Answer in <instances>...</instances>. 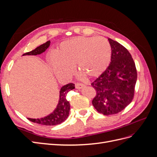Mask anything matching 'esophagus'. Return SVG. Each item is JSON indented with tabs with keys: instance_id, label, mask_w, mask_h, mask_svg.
<instances>
[{
	"instance_id": "obj_1",
	"label": "esophagus",
	"mask_w": 157,
	"mask_h": 157,
	"mask_svg": "<svg viewBox=\"0 0 157 157\" xmlns=\"http://www.w3.org/2000/svg\"><path fill=\"white\" fill-rule=\"evenodd\" d=\"M84 87V85L82 84H75V88L77 89H81Z\"/></svg>"
}]
</instances>
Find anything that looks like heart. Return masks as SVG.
<instances>
[{
	"instance_id": "1",
	"label": "heart",
	"mask_w": 157,
	"mask_h": 157,
	"mask_svg": "<svg viewBox=\"0 0 157 157\" xmlns=\"http://www.w3.org/2000/svg\"><path fill=\"white\" fill-rule=\"evenodd\" d=\"M111 57V46L105 38L78 36L61 42L55 54H49L47 60L59 78H69L75 65L86 76L96 78L107 69ZM80 77L84 75L81 74Z\"/></svg>"
}]
</instances>
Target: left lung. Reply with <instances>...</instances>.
<instances>
[{"instance_id": "obj_1", "label": "left lung", "mask_w": 157, "mask_h": 157, "mask_svg": "<svg viewBox=\"0 0 157 157\" xmlns=\"http://www.w3.org/2000/svg\"><path fill=\"white\" fill-rule=\"evenodd\" d=\"M108 40L112 48L111 63L91 84L96 92L93 105L104 115H115L129 105L137 80L136 65L130 52L118 42Z\"/></svg>"}]
</instances>
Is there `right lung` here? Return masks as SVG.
Listing matches in <instances>:
<instances>
[{
  "instance_id": "right-lung-1",
  "label": "right lung",
  "mask_w": 157,
  "mask_h": 157,
  "mask_svg": "<svg viewBox=\"0 0 157 157\" xmlns=\"http://www.w3.org/2000/svg\"><path fill=\"white\" fill-rule=\"evenodd\" d=\"M50 44V41H47L43 44L38 46L35 50L23 54V56L26 55H39L43 53L48 48ZM75 88V84L73 83H69L62 86L59 91V99L58 105H57L55 110L49 115L41 118H28V120L33 122L37 123V124L45 125V126H55L58 125L64 122L67 119L70 111V104L69 102L66 99L67 93Z\"/></svg>"
}]
</instances>
